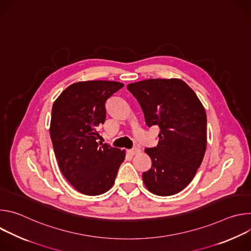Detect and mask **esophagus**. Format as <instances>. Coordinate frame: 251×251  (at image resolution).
<instances>
[{
	"mask_svg": "<svg viewBox=\"0 0 251 251\" xmlns=\"http://www.w3.org/2000/svg\"><path fill=\"white\" fill-rule=\"evenodd\" d=\"M130 153H131L132 155H137V154L140 153V149L137 148V147H135V148H133V149L130 150Z\"/></svg>",
	"mask_w": 251,
	"mask_h": 251,
	"instance_id": "34e87169",
	"label": "esophagus"
}]
</instances>
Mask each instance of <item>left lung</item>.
Wrapping results in <instances>:
<instances>
[{"instance_id": "obj_1", "label": "left lung", "mask_w": 251, "mask_h": 251, "mask_svg": "<svg viewBox=\"0 0 251 251\" xmlns=\"http://www.w3.org/2000/svg\"><path fill=\"white\" fill-rule=\"evenodd\" d=\"M127 89L144 112L148 127L158 125V145L145 149L152 167L142 175L158 196L184 190L200 168L206 148V114L200 99L181 79H147Z\"/></svg>"}]
</instances>
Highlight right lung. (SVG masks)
I'll use <instances>...</instances> for the list:
<instances>
[{"instance_id":"1","label":"right lung","mask_w":251,"mask_h":251,"mask_svg":"<svg viewBox=\"0 0 251 251\" xmlns=\"http://www.w3.org/2000/svg\"><path fill=\"white\" fill-rule=\"evenodd\" d=\"M124 86L117 81L71 84L52 105L50 138L59 169L79 193L98 196L111 189L125 151L97 142L107 99Z\"/></svg>"}]
</instances>
